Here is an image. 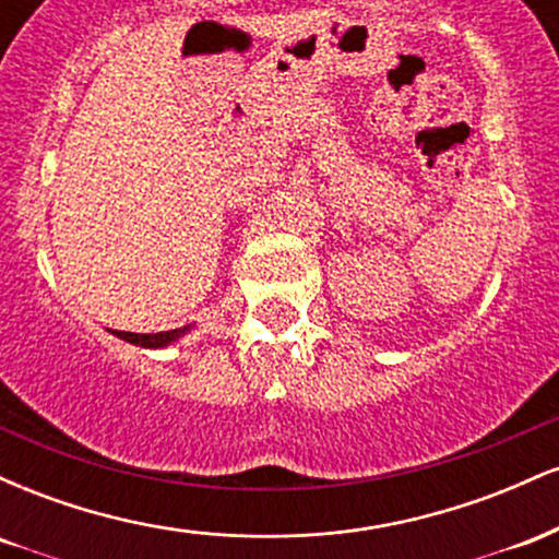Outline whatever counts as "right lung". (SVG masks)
Wrapping results in <instances>:
<instances>
[{
	"label": "right lung",
	"instance_id": "1",
	"mask_svg": "<svg viewBox=\"0 0 559 559\" xmlns=\"http://www.w3.org/2000/svg\"><path fill=\"white\" fill-rule=\"evenodd\" d=\"M186 331H189V325H183V329H176V331H163V333H128V331H112V333L118 338H123V342L157 349V346H168L170 342H176V338L183 336Z\"/></svg>",
	"mask_w": 559,
	"mask_h": 559
}]
</instances>
